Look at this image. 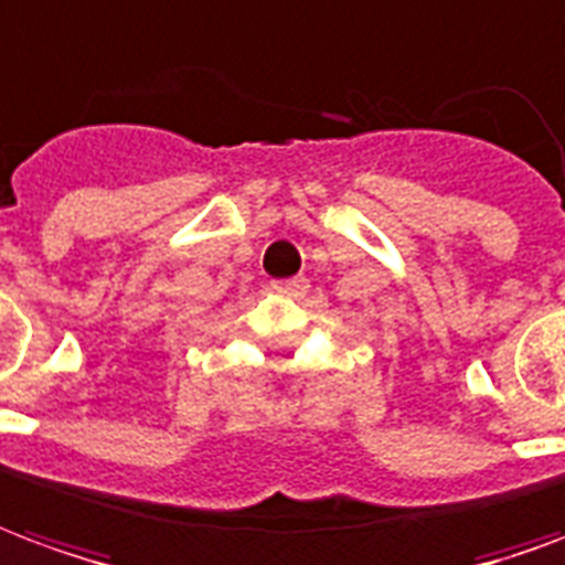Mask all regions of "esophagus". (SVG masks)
<instances>
[{"label": "esophagus", "mask_w": 565, "mask_h": 565, "mask_svg": "<svg viewBox=\"0 0 565 565\" xmlns=\"http://www.w3.org/2000/svg\"><path fill=\"white\" fill-rule=\"evenodd\" d=\"M269 287L275 294H287V296H299L308 290V278L296 275V278H284V281H269Z\"/></svg>", "instance_id": "esophagus-1"}]
</instances>
